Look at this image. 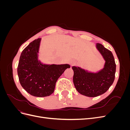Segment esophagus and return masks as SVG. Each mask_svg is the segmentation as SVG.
Segmentation results:
<instances>
[{"mask_svg": "<svg viewBox=\"0 0 130 130\" xmlns=\"http://www.w3.org/2000/svg\"><path fill=\"white\" fill-rule=\"evenodd\" d=\"M74 64H75V62H70V64H71V66H73Z\"/></svg>", "mask_w": 130, "mask_h": 130, "instance_id": "esophagus-1", "label": "esophagus"}]
</instances>
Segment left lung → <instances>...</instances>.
<instances>
[{"mask_svg": "<svg viewBox=\"0 0 130 130\" xmlns=\"http://www.w3.org/2000/svg\"><path fill=\"white\" fill-rule=\"evenodd\" d=\"M96 48L105 61L103 69L92 72L79 67H72L75 87L78 93L88 97H96L105 93L115 78L116 64L112 52L100 43H96Z\"/></svg>", "mask_w": 130, "mask_h": 130, "instance_id": "1", "label": "left lung"}]
</instances>
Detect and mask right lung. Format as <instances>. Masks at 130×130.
<instances>
[{
	"label": "right lung",
	"mask_w": 130,
	"mask_h": 130,
	"mask_svg": "<svg viewBox=\"0 0 130 130\" xmlns=\"http://www.w3.org/2000/svg\"><path fill=\"white\" fill-rule=\"evenodd\" d=\"M41 38L35 40L23 50L17 68L19 80L22 87L31 95L49 96L54 93L58 78L68 64H43L38 59Z\"/></svg>",
	"instance_id": "add662e5"
}]
</instances>
